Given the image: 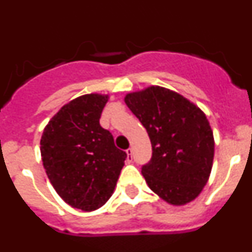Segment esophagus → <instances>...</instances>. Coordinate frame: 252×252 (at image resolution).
<instances>
[{
	"label": "esophagus",
	"instance_id": "1",
	"mask_svg": "<svg viewBox=\"0 0 252 252\" xmlns=\"http://www.w3.org/2000/svg\"><path fill=\"white\" fill-rule=\"evenodd\" d=\"M126 154H127V161H132V149L128 148L127 150H126Z\"/></svg>",
	"mask_w": 252,
	"mask_h": 252
}]
</instances>
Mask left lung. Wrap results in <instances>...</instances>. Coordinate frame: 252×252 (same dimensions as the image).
Segmentation results:
<instances>
[{"label": "left lung", "mask_w": 252, "mask_h": 252, "mask_svg": "<svg viewBox=\"0 0 252 252\" xmlns=\"http://www.w3.org/2000/svg\"><path fill=\"white\" fill-rule=\"evenodd\" d=\"M125 102L150 137L153 155L141 173L153 192L170 204L193 201L212 169L215 140L206 115L162 87L128 93Z\"/></svg>", "instance_id": "1"}]
</instances>
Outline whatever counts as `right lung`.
<instances>
[{"label": "right lung", "instance_id": "obj_1", "mask_svg": "<svg viewBox=\"0 0 252 252\" xmlns=\"http://www.w3.org/2000/svg\"><path fill=\"white\" fill-rule=\"evenodd\" d=\"M108 95L84 94L59 110L44 128L40 151L50 183L69 206L86 212L103 206L127 158L99 125Z\"/></svg>", "mask_w": 252, "mask_h": 252}]
</instances>
